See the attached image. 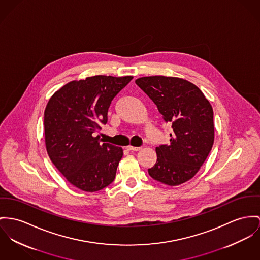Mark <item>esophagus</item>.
<instances>
[{
    "label": "esophagus",
    "mask_w": 260,
    "mask_h": 260,
    "mask_svg": "<svg viewBox=\"0 0 260 260\" xmlns=\"http://www.w3.org/2000/svg\"><path fill=\"white\" fill-rule=\"evenodd\" d=\"M126 149H127V150H131V151H139V150H140V147L128 145V146H126Z\"/></svg>",
    "instance_id": "obj_1"
}]
</instances>
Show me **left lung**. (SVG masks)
Returning <instances> with one entry per match:
<instances>
[{"mask_svg":"<svg viewBox=\"0 0 260 260\" xmlns=\"http://www.w3.org/2000/svg\"><path fill=\"white\" fill-rule=\"evenodd\" d=\"M136 84L153 101L172 128L170 142L156 147L157 160L148 174L169 186L193 178L214 144L210 102L197 86L177 77H141Z\"/></svg>","mask_w":260,"mask_h":260,"instance_id":"1","label":"left lung"}]
</instances>
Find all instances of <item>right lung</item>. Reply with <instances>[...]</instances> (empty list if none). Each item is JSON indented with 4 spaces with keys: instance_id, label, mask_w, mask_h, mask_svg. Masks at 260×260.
<instances>
[{
    "instance_id": "1",
    "label": "right lung",
    "mask_w": 260,
    "mask_h": 260,
    "mask_svg": "<svg viewBox=\"0 0 260 260\" xmlns=\"http://www.w3.org/2000/svg\"><path fill=\"white\" fill-rule=\"evenodd\" d=\"M132 76L97 75L59 89L44 111L47 153L61 174L86 192L109 186L122 157L121 147L103 142L96 133L108 121L112 101Z\"/></svg>"
}]
</instances>
